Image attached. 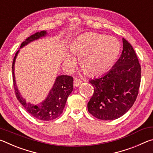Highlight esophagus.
<instances>
[{
  "label": "esophagus",
  "instance_id": "obj_1",
  "mask_svg": "<svg viewBox=\"0 0 153 153\" xmlns=\"http://www.w3.org/2000/svg\"><path fill=\"white\" fill-rule=\"evenodd\" d=\"M82 84V81L78 79H75L74 81V87H77L79 86L80 84Z\"/></svg>",
  "mask_w": 153,
  "mask_h": 153
}]
</instances>
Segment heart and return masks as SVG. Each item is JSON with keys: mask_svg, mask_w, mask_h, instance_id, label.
<instances>
[{"mask_svg": "<svg viewBox=\"0 0 153 153\" xmlns=\"http://www.w3.org/2000/svg\"><path fill=\"white\" fill-rule=\"evenodd\" d=\"M120 42L111 36L88 32L71 44L70 52L79 57L80 68L89 76H97L109 70L120 53ZM64 63L69 68L75 64L73 56L67 55Z\"/></svg>", "mask_w": 153, "mask_h": 153, "instance_id": "obj_1", "label": "heart"}]
</instances>
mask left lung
I'll list each match as a JSON object with an SVG mask.
<instances>
[{"mask_svg":"<svg viewBox=\"0 0 153 153\" xmlns=\"http://www.w3.org/2000/svg\"><path fill=\"white\" fill-rule=\"evenodd\" d=\"M141 67L131 45L123 38L121 56L107 74L89 82L94 93L88 110L96 118L114 120L121 117L136 101L140 85Z\"/></svg>","mask_w":153,"mask_h":153,"instance_id":"1","label":"left lung"}]
</instances>
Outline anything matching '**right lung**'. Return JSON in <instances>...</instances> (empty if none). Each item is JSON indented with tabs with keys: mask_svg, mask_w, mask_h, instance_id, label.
I'll return each mask as SVG.
<instances>
[{
	"mask_svg": "<svg viewBox=\"0 0 153 153\" xmlns=\"http://www.w3.org/2000/svg\"><path fill=\"white\" fill-rule=\"evenodd\" d=\"M46 33H47L46 31L36 32L34 34L28 37L24 42H23L21 45L20 48L24 47L32 41L39 39L42 37H45ZM19 51H18L15 54L12 64L13 81L14 90L17 100L23 105L27 112L35 118L42 121L55 120L59 117L61 114L63 113L67 98L71 94L74 88V78L71 76H57L53 88L44 101L40 103L39 105H36L31 104L30 102H26L25 100L20 94L15 79V63Z\"/></svg>",
	"mask_w": 153,
	"mask_h": 153,
	"instance_id": "obj_1",
	"label": "right lung"
}]
</instances>
